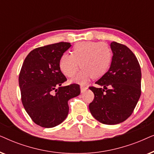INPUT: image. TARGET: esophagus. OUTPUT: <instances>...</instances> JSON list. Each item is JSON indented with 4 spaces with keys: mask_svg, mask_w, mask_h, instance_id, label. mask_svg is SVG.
I'll list each match as a JSON object with an SVG mask.
<instances>
[{
    "mask_svg": "<svg viewBox=\"0 0 154 154\" xmlns=\"http://www.w3.org/2000/svg\"><path fill=\"white\" fill-rule=\"evenodd\" d=\"M88 89L87 87H83V86H81V92L82 93H83V92H85V90Z\"/></svg>",
    "mask_w": 154,
    "mask_h": 154,
    "instance_id": "esophagus-1",
    "label": "esophagus"
}]
</instances>
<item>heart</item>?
I'll use <instances>...</instances> for the list:
<instances>
[{
	"mask_svg": "<svg viewBox=\"0 0 154 154\" xmlns=\"http://www.w3.org/2000/svg\"><path fill=\"white\" fill-rule=\"evenodd\" d=\"M112 52L106 43L82 41L73 46L72 54H62L59 66L65 75L73 77L81 65V71L73 82L84 85L90 78L97 79L102 77L110 66Z\"/></svg>",
	"mask_w": 154,
	"mask_h": 154,
	"instance_id": "1",
	"label": "heart"
}]
</instances>
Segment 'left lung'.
Here are the masks:
<instances>
[{"label": "left lung", "instance_id": "left-lung-1", "mask_svg": "<svg viewBox=\"0 0 154 154\" xmlns=\"http://www.w3.org/2000/svg\"><path fill=\"white\" fill-rule=\"evenodd\" d=\"M110 46L113 52L110 68L95 83L103 88H89L94 94L89 109L100 123L116 125L133 112L141 95L142 73L137 59L127 46L116 42Z\"/></svg>", "mask_w": 154, "mask_h": 154}]
</instances>
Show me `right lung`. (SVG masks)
<instances>
[{"mask_svg": "<svg viewBox=\"0 0 154 154\" xmlns=\"http://www.w3.org/2000/svg\"><path fill=\"white\" fill-rule=\"evenodd\" d=\"M71 46L60 42L38 48L25 58L19 75L22 102L35 124L53 128L66 119L68 101L79 95L80 85L62 86L66 78L60 69L61 57Z\"/></svg>", "mask_w": 154, "mask_h": 154, "instance_id": "1", "label": "right lung"}]
</instances>
